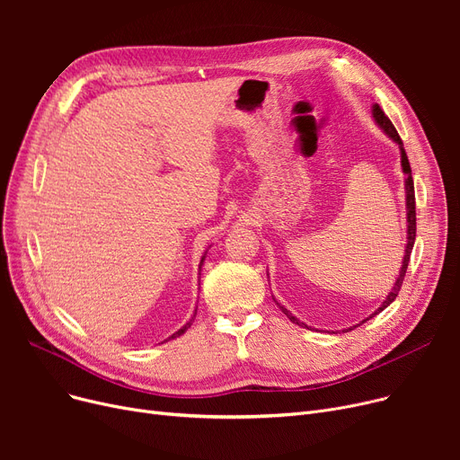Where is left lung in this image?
Here are the masks:
<instances>
[{
    "label": "left lung",
    "instance_id": "obj_1",
    "mask_svg": "<svg viewBox=\"0 0 460 460\" xmlns=\"http://www.w3.org/2000/svg\"><path fill=\"white\" fill-rule=\"evenodd\" d=\"M371 115H373V119H375V123L380 127V130H382L385 136H388V137H392V139L399 145L401 167H402V173H404V193H406V246H404V257H402V262H401V270H399V276H397V279H395V283H394V287H392V291L388 293V296H385V300L380 304V307H378L375 313H371V315H369L367 319L361 321L359 324H364V323H367L369 319H373L375 315H378V313H382L385 307H388V305L397 298V295H399V291H401L402 279H404V274H406V269H408L410 253H412V248H414V243H416V196H414L412 169H410V162H408V156H406V153H404L402 141H401V137H399L395 127L392 125V120H390L388 117H385V113L380 110L378 104H373ZM274 302L279 305V309L285 313V315H287L288 319H291V323H295V324H298V326H302V328L311 330V326H307L305 323L298 321V319L293 315V313L288 311L285 305H281L276 298H274ZM359 324H354V326H350L349 330H352V328H356V326H359ZM349 330H343V332H349ZM332 333H335V332H332Z\"/></svg>",
    "mask_w": 460,
    "mask_h": 460
}]
</instances>
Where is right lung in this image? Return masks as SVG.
<instances>
[{
  "instance_id": "add662e5",
  "label": "right lung",
  "mask_w": 460,
  "mask_h": 460,
  "mask_svg": "<svg viewBox=\"0 0 460 460\" xmlns=\"http://www.w3.org/2000/svg\"><path fill=\"white\" fill-rule=\"evenodd\" d=\"M205 257H207V252H205V253H203V257H201V262H199V276H201V267H203V262H205ZM196 313H198V307H196V311H193V317H191V319H190V321H188V323H186V324H184V326H182V328H181V330H177V332H175V333H173V335H172V337H169V340H175V337H179V335H182V333H184V332H186V330H188V328H190V326H191V323H193V319H196Z\"/></svg>"
}]
</instances>
